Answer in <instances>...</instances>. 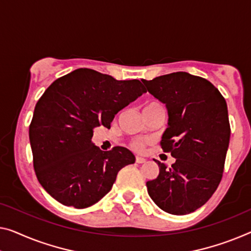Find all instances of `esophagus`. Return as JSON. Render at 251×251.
I'll return each instance as SVG.
<instances>
[{
	"instance_id": "esophagus-1",
	"label": "esophagus",
	"mask_w": 251,
	"mask_h": 251,
	"mask_svg": "<svg viewBox=\"0 0 251 251\" xmlns=\"http://www.w3.org/2000/svg\"><path fill=\"white\" fill-rule=\"evenodd\" d=\"M136 162L137 163H144L145 161H147V159H144V158H142V156H136Z\"/></svg>"
}]
</instances>
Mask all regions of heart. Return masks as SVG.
Listing matches in <instances>:
<instances>
[{
    "instance_id": "heart-1",
    "label": "heart",
    "mask_w": 251,
    "mask_h": 251,
    "mask_svg": "<svg viewBox=\"0 0 251 251\" xmlns=\"http://www.w3.org/2000/svg\"><path fill=\"white\" fill-rule=\"evenodd\" d=\"M155 107H161V104L156 101V100H148V101L143 104V110L151 109V108ZM147 144L148 141L144 140V138H135V140L132 141V148L135 150V151H143Z\"/></svg>"
}]
</instances>
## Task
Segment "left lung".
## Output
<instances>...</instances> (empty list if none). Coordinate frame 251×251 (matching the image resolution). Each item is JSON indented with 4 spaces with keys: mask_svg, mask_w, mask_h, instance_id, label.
I'll list each match as a JSON object with an SVG mask.
<instances>
[{
    "mask_svg": "<svg viewBox=\"0 0 251 251\" xmlns=\"http://www.w3.org/2000/svg\"><path fill=\"white\" fill-rule=\"evenodd\" d=\"M166 104L168 127L160 142L176 162L158 160L159 176L147 182L152 201L174 215H185L206 203L222 179L230 142L226 99L206 78L176 72L142 80Z\"/></svg>",
    "mask_w": 251,
    "mask_h": 251,
    "instance_id": "1",
    "label": "left lung"
}]
</instances>
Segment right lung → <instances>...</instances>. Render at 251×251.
Listing matches in <instances>:
<instances>
[{"instance_id":"add662e5","label":"right lung","mask_w":251,"mask_h":251,"mask_svg":"<svg viewBox=\"0 0 251 251\" xmlns=\"http://www.w3.org/2000/svg\"><path fill=\"white\" fill-rule=\"evenodd\" d=\"M147 92L141 81H118L90 69L57 78L37 102L29 140L43 188L65 206L85 208L109 192L118 171L135 162L128 149L101 151L93 128H110L115 115Z\"/></svg>"}]
</instances>
